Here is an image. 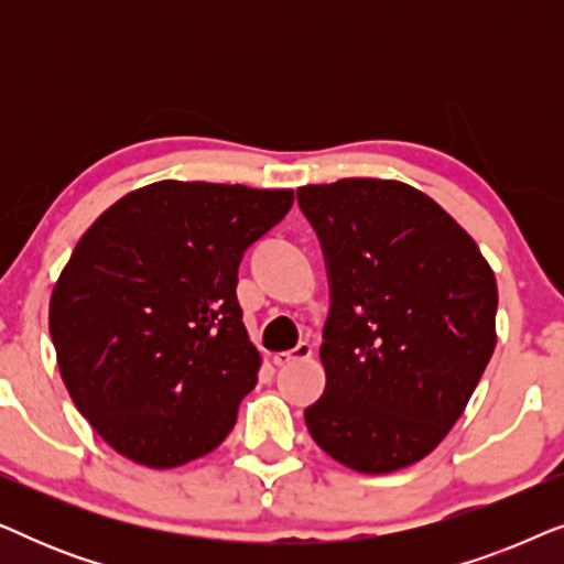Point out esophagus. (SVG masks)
Returning <instances> with one entry per match:
<instances>
[{
	"instance_id": "34e87169",
	"label": "esophagus",
	"mask_w": 564,
	"mask_h": 564,
	"mask_svg": "<svg viewBox=\"0 0 564 564\" xmlns=\"http://www.w3.org/2000/svg\"><path fill=\"white\" fill-rule=\"evenodd\" d=\"M311 357H313V346L303 341V344H297L295 349L274 354V365L276 367H288V365H292V361H303V359H311Z\"/></svg>"
}]
</instances>
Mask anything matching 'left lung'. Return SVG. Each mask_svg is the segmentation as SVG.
<instances>
[{"label": "left lung", "instance_id": "left-lung-1", "mask_svg": "<svg viewBox=\"0 0 564 564\" xmlns=\"http://www.w3.org/2000/svg\"><path fill=\"white\" fill-rule=\"evenodd\" d=\"M297 203L326 253V390L305 411L344 467L384 475L444 442L496 349V274L473 236L421 189L349 176Z\"/></svg>", "mask_w": 564, "mask_h": 564}]
</instances>
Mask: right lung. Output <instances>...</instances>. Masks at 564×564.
<instances>
[{
  "label": "right lung",
  "mask_w": 564,
  "mask_h": 564,
  "mask_svg": "<svg viewBox=\"0 0 564 564\" xmlns=\"http://www.w3.org/2000/svg\"><path fill=\"white\" fill-rule=\"evenodd\" d=\"M292 199L164 180L128 192L79 238L53 284L51 338L74 405L126 459L182 467L236 426L261 367L238 264Z\"/></svg>",
  "instance_id": "1"
}]
</instances>
